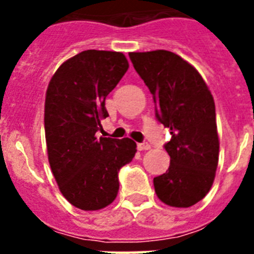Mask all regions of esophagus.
Wrapping results in <instances>:
<instances>
[{
    "label": "esophagus",
    "instance_id": "esophagus-1",
    "mask_svg": "<svg viewBox=\"0 0 254 254\" xmlns=\"http://www.w3.org/2000/svg\"><path fill=\"white\" fill-rule=\"evenodd\" d=\"M137 147H138V150H150V145L147 142H142V143H137Z\"/></svg>",
    "mask_w": 254,
    "mask_h": 254
}]
</instances>
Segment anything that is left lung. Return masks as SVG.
<instances>
[{"instance_id":"left-lung-1","label":"left lung","mask_w":254,"mask_h":254,"mask_svg":"<svg viewBox=\"0 0 254 254\" xmlns=\"http://www.w3.org/2000/svg\"><path fill=\"white\" fill-rule=\"evenodd\" d=\"M129 57L153 95L157 119L171 133L165 145L170 166L154 178L155 193L170 207H191L208 193L219 163L211 91L197 69L171 51L129 53Z\"/></svg>"}]
</instances>
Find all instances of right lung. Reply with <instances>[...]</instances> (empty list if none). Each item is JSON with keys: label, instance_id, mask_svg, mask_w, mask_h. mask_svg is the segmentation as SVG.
<instances>
[{"label": "right lung", "instance_id": "add662e5", "mask_svg": "<svg viewBox=\"0 0 254 254\" xmlns=\"http://www.w3.org/2000/svg\"><path fill=\"white\" fill-rule=\"evenodd\" d=\"M129 68L123 53L87 50L55 71L46 91L47 155L62 195L83 211L105 208L119 192V170L131 162L130 138L96 137L105 99Z\"/></svg>", "mask_w": 254, "mask_h": 254}]
</instances>
